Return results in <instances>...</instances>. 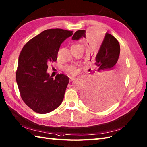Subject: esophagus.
<instances>
[{
  "label": "esophagus",
  "instance_id": "34e87169",
  "mask_svg": "<svg viewBox=\"0 0 147 147\" xmlns=\"http://www.w3.org/2000/svg\"><path fill=\"white\" fill-rule=\"evenodd\" d=\"M69 78H70V81H71V82H73V81H74V80L76 79V78H75V77H70Z\"/></svg>",
  "mask_w": 147,
  "mask_h": 147
}]
</instances>
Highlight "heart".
Masks as SVG:
<instances>
[{
    "instance_id": "heart-1",
    "label": "heart",
    "mask_w": 147,
    "mask_h": 147,
    "mask_svg": "<svg viewBox=\"0 0 147 147\" xmlns=\"http://www.w3.org/2000/svg\"><path fill=\"white\" fill-rule=\"evenodd\" d=\"M64 69L66 73L71 74H74L77 73V69L74 66V65H67L64 67Z\"/></svg>"
}]
</instances>
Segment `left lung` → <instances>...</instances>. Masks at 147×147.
I'll list each match as a JSON object with an SVG mask.
<instances>
[{"label":"left lung","instance_id":"left-lung-1","mask_svg":"<svg viewBox=\"0 0 147 147\" xmlns=\"http://www.w3.org/2000/svg\"><path fill=\"white\" fill-rule=\"evenodd\" d=\"M85 33V30L77 31L72 39L86 38ZM119 54L120 45L117 39L106 33L98 53L90 57V61L92 59L95 60L94 69L91 73L93 77L92 84L86 87L82 94L83 100L90 107L104 110L117 100L120 86L119 82L114 81L116 76V71L114 69Z\"/></svg>","mask_w":147,"mask_h":147}]
</instances>
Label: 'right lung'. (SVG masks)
<instances>
[{"instance_id":"add662e5","label":"right lung","mask_w":147,"mask_h":147,"mask_svg":"<svg viewBox=\"0 0 147 147\" xmlns=\"http://www.w3.org/2000/svg\"><path fill=\"white\" fill-rule=\"evenodd\" d=\"M73 34L62 29L46 30L21 50L16 80L23 100L37 113H49L63 100L69 78L60 74L53 79L47 70L50 62L57 59L61 43Z\"/></svg>"}]
</instances>
